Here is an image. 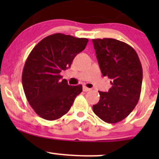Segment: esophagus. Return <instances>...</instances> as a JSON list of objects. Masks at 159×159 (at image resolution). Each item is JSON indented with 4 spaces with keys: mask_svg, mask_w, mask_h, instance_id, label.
Here are the masks:
<instances>
[{
    "mask_svg": "<svg viewBox=\"0 0 159 159\" xmlns=\"http://www.w3.org/2000/svg\"><path fill=\"white\" fill-rule=\"evenodd\" d=\"M83 91H91V89H89V88H87L86 86H83Z\"/></svg>",
    "mask_w": 159,
    "mask_h": 159,
    "instance_id": "esophagus-1",
    "label": "esophagus"
}]
</instances>
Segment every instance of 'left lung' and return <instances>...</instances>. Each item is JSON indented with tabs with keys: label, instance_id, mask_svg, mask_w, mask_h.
<instances>
[{
	"label": "left lung",
	"instance_id": "obj_1",
	"mask_svg": "<svg viewBox=\"0 0 159 159\" xmlns=\"http://www.w3.org/2000/svg\"><path fill=\"white\" fill-rule=\"evenodd\" d=\"M101 71L107 76L111 88L108 92L98 91L100 100L93 111L107 123L119 122L135 108L140 98L142 67L132 47L113 38L93 39Z\"/></svg>",
	"mask_w": 159,
	"mask_h": 159
}]
</instances>
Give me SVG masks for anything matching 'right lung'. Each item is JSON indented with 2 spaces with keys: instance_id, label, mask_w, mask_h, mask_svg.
I'll return each mask as SVG.
<instances>
[{
  "instance_id": "obj_1",
  "label": "right lung",
  "mask_w": 159,
  "mask_h": 159,
  "mask_svg": "<svg viewBox=\"0 0 159 159\" xmlns=\"http://www.w3.org/2000/svg\"><path fill=\"white\" fill-rule=\"evenodd\" d=\"M88 42L87 38L57 33L44 38L30 51L22 72V84L28 103L41 118L48 121L61 118L82 91L81 84L69 85L60 73L70 68Z\"/></svg>"
}]
</instances>
